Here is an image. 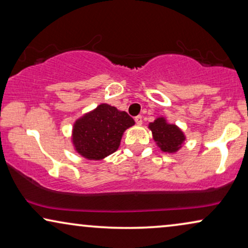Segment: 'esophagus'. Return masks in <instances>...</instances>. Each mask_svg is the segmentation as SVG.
<instances>
[{"label":"esophagus","mask_w":248,"mask_h":248,"mask_svg":"<svg viewBox=\"0 0 248 248\" xmlns=\"http://www.w3.org/2000/svg\"><path fill=\"white\" fill-rule=\"evenodd\" d=\"M134 120H135V122H137L138 125H141L142 124V116H141V115H139V116H137V117L134 118Z\"/></svg>","instance_id":"obj_1"}]
</instances>
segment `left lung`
Instances as JSON below:
<instances>
[{"instance_id": "left-lung-1", "label": "left lung", "mask_w": 248, "mask_h": 248, "mask_svg": "<svg viewBox=\"0 0 248 248\" xmlns=\"http://www.w3.org/2000/svg\"><path fill=\"white\" fill-rule=\"evenodd\" d=\"M148 127L157 147L165 154H176L185 143L186 137L182 128L176 124L168 123L164 116L155 118L149 123Z\"/></svg>"}]
</instances>
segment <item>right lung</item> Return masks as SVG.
<instances>
[{
	"mask_svg": "<svg viewBox=\"0 0 248 248\" xmlns=\"http://www.w3.org/2000/svg\"><path fill=\"white\" fill-rule=\"evenodd\" d=\"M134 124L126 111L98 105L74 122L71 135L74 150L88 160H103L120 148L124 132Z\"/></svg>",
	"mask_w": 248,
	"mask_h": 248,
	"instance_id": "add662e5",
	"label": "right lung"
}]
</instances>
